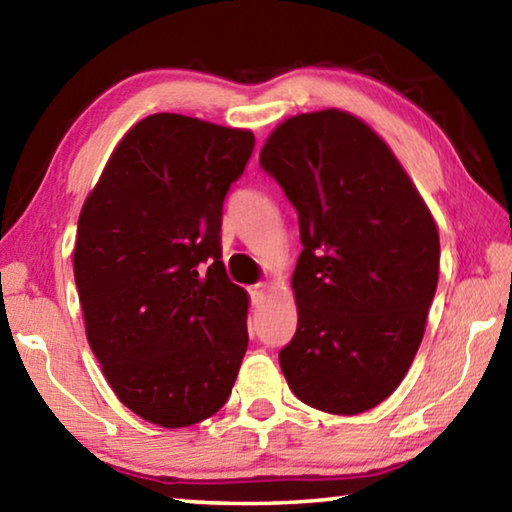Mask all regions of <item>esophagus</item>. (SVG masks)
Masks as SVG:
<instances>
[{
	"instance_id": "obj_1",
	"label": "esophagus",
	"mask_w": 512,
	"mask_h": 512,
	"mask_svg": "<svg viewBox=\"0 0 512 512\" xmlns=\"http://www.w3.org/2000/svg\"><path fill=\"white\" fill-rule=\"evenodd\" d=\"M268 291H271V284H266V282H262V284H255V287L250 289V298H253V305H255V307L264 305V300H266V296H268Z\"/></svg>"
}]
</instances>
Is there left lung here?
<instances>
[{
    "mask_svg": "<svg viewBox=\"0 0 512 512\" xmlns=\"http://www.w3.org/2000/svg\"><path fill=\"white\" fill-rule=\"evenodd\" d=\"M259 164L298 210V327L280 368L300 402L375 409L409 372L436 293L440 239L381 135L339 108L284 119Z\"/></svg>",
    "mask_w": 512,
    "mask_h": 512,
    "instance_id": "obj_1",
    "label": "left lung"
}]
</instances>
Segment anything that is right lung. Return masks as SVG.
Here are the masks:
<instances>
[{"label": "right lung", "mask_w": 512, "mask_h": 512, "mask_svg": "<svg viewBox=\"0 0 512 512\" xmlns=\"http://www.w3.org/2000/svg\"><path fill=\"white\" fill-rule=\"evenodd\" d=\"M255 135L155 112L121 137L83 203L74 280L119 402L164 429L228 402L248 348V293L225 275L221 212Z\"/></svg>", "instance_id": "obj_1"}]
</instances>
